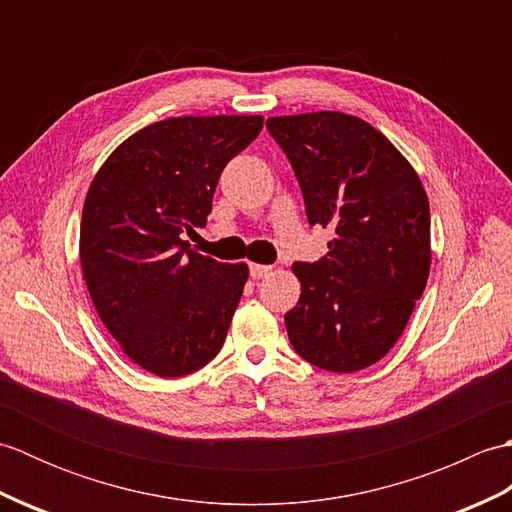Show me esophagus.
I'll list each match as a JSON object with an SVG mask.
<instances>
[{
	"label": "esophagus",
	"instance_id": "34e87169",
	"mask_svg": "<svg viewBox=\"0 0 512 512\" xmlns=\"http://www.w3.org/2000/svg\"><path fill=\"white\" fill-rule=\"evenodd\" d=\"M273 266H264V264H250V277L253 279H264L270 275Z\"/></svg>",
	"mask_w": 512,
	"mask_h": 512
}]
</instances>
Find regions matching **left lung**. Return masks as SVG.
<instances>
[{"label": "left lung", "mask_w": 512, "mask_h": 512, "mask_svg": "<svg viewBox=\"0 0 512 512\" xmlns=\"http://www.w3.org/2000/svg\"><path fill=\"white\" fill-rule=\"evenodd\" d=\"M308 222L332 228L328 253L292 264L301 281L288 339L308 363L352 374L378 363L411 317L431 268L429 200L409 160L363 118L273 116Z\"/></svg>", "instance_id": "obj_1"}]
</instances>
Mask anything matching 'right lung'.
I'll use <instances>...</instances> for the list:
<instances>
[{
	"instance_id": "add662e5",
	"label": "right lung",
	"mask_w": 512,
	"mask_h": 512,
	"mask_svg": "<svg viewBox=\"0 0 512 512\" xmlns=\"http://www.w3.org/2000/svg\"><path fill=\"white\" fill-rule=\"evenodd\" d=\"M264 116H178L118 145L85 195V286L121 350L162 378L187 376L222 350L248 266L215 262L184 233L206 224L226 162Z\"/></svg>"
}]
</instances>
